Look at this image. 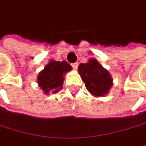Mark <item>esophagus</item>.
Listing matches in <instances>:
<instances>
[{
    "label": "esophagus",
    "instance_id": "1",
    "mask_svg": "<svg viewBox=\"0 0 146 146\" xmlns=\"http://www.w3.org/2000/svg\"><path fill=\"white\" fill-rule=\"evenodd\" d=\"M71 66H72V68H73L74 70H76L77 67H78V63H74V64H71Z\"/></svg>",
    "mask_w": 146,
    "mask_h": 146
}]
</instances>
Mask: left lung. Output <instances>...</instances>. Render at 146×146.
<instances>
[{
    "label": "left lung",
    "mask_w": 146,
    "mask_h": 146,
    "mask_svg": "<svg viewBox=\"0 0 146 146\" xmlns=\"http://www.w3.org/2000/svg\"><path fill=\"white\" fill-rule=\"evenodd\" d=\"M78 72L89 93L94 96L107 94L112 86V78L96 59L92 58L88 63L81 64Z\"/></svg>",
    "instance_id": "8db88e82"
}]
</instances>
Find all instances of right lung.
Listing matches in <instances>:
<instances>
[{
	"instance_id": "add662e5",
	"label": "right lung",
	"mask_w": 146,
	"mask_h": 146,
	"mask_svg": "<svg viewBox=\"0 0 146 146\" xmlns=\"http://www.w3.org/2000/svg\"><path fill=\"white\" fill-rule=\"evenodd\" d=\"M72 67L66 61L51 60L41 70L37 78L39 87L45 94L57 93L62 88L64 74L71 70Z\"/></svg>"
}]
</instances>
